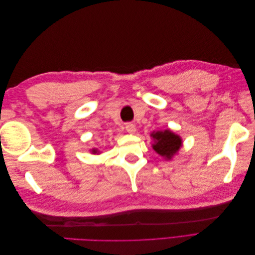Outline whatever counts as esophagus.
Returning a JSON list of instances; mask_svg holds the SVG:
<instances>
[{
  "mask_svg": "<svg viewBox=\"0 0 255 255\" xmlns=\"http://www.w3.org/2000/svg\"><path fill=\"white\" fill-rule=\"evenodd\" d=\"M126 129L127 132L129 133V134H134L136 132V127L133 125V123H127L126 125Z\"/></svg>",
  "mask_w": 255,
  "mask_h": 255,
  "instance_id": "34e87169",
  "label": "esophagus"
}]
</instances>
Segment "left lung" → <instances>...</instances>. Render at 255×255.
Listing matches in <instances>:
<instances>
[{"mask_svg":"<svg viewBox=\"0 0 255 255\" xmlns=\"http://www.w3.org/2000/svg\"><path fill=\"white\" fill-rule=\"evenodd\" d=\"M151 137L154 140L152 148L166 159H171L182 146L181 137L171 132L170 129L153 132Z\"/></svg>","mask_w":255,"mask_h":255,"instance_id":"8db88e82","label":"left lung"}]
</instances>
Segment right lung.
<instances>
[{"label": "right lung", "instance_id": "obj_1", "mask_svg": "<svg viewBox=\"0 0 255 255\" xmlns=\"http://www.w3.org/2000/svg\"><path fill=\"white\" fill-rule=\"evenodd\" d=\"M91 152H92V154H98V153H99L98 149H92V150H91Z\"/></svg>", "mask_w": 255, "mask_h": 255}]
</instances>
